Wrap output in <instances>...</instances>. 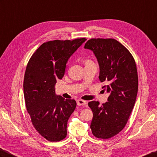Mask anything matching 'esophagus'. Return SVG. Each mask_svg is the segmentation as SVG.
<instances>
[{"label":"esophagus","instance_id":"obj_1","mask_svg":"<svg viewBox=\"0 0 157 157\" xmlns=\"http://www.w3.org/2000/svg\"><path fill=\"white\" fill-rule=\"evenodd\" d=\"M86 104V101L81 100V99H79V100L77 101V105L78 106H84Z\"/></svg>","mask_w":157,"mask_h":157}]
</instances>
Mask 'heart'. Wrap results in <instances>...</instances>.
Masks as SVG:
<instances>
[{"label":"heart","mask_w":157,"mask_h":157,"mask_svg":"<svg viewBox=\"0 0 157 157\" xmlns=\"http://www.w3.org/2000/svg\"><path fill=\"white\" fill-rule=\"evenodd\" d=\"M88 62H90V61H89H89H87V63H88Z\"/></svg>","instance_id":"1"}]
</instances>
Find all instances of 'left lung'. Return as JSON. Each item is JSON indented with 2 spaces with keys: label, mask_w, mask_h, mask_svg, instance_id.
Returning <instances> with one entry per match:
<instances>
[{
  "label": "left lung",
  "mask_w": 157,
  "mask_h": 157,
  "mask_svg": "<svg viewBox=\"0 0 157 157\" xmlns=\"http://www.w3.org/2000/svg\"><path fill=\"white\" fill-rule=\"evenodd\" d=\"M85 48L93 52L100 67L99 80L109 93L101 106L90 101L93 113L90 128L98 139H107L124 128L135 105L138 92V75L135 59L127 48L113 39H92Z\"/></svg>",
  "instance_id": "obj_1"
}]
</instances>
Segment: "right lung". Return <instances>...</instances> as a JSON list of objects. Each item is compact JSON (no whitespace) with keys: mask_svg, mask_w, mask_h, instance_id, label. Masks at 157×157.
Segmentation results:
<instances>
[{"mask_svg":"<svg viewBox=\"0 0 157 157\" xmlns=\"http://www.w3.org/2000/svg\"><path fill=\"white\" fill-rule=\"evenodd\" d=\"M86 40L82 38L44 43L26 66L23 83L26 110L34 127L51 142L65 138L68 120L76 106L73 99L56 94V80L63 77L68 59Z\"/></svg>","mask_w":157,"mask_h":157,"instance_id":"right-lung-1","label":"right lung"}]
</instances>
